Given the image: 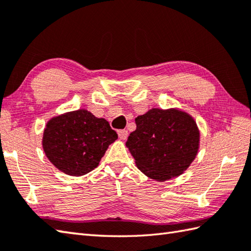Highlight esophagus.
Instances as JSON below:
<instances>
[{"label": "esophagus", "mask_w": 251, "mask_h": 251, "mask_svg": "<svg viewBox=\"0 0 251 251\" xmlns=\"http://www.w3.org/2000/svg\"><path fill=\"white\" fill-rule=\"evenodd\" d=\"M117 134H119V138L121 140H126L127 137H128V131L126 129H121L117 131Z\"/></svg>", "instance_id": "esophagus-1"}]
</instances>
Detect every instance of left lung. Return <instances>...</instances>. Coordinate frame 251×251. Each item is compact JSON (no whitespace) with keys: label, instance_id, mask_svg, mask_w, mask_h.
Returning a JSON list of instances; mask_svg holds the SVG:
<instances>
[{"label":"left lung","instance_id":"left-lung-1","mask_svg":"<svg viewBox=\"0 0 251 251\" xmlns=\"http://www.w3.org/2000/svg\"><path fill=\"white\" fill-rule=\"evenodd\" d=\"M137 128L126 147L137 167L151 179L178 177L199 151L200 131L195 121L179 110L152 109L136 117Z\"/></svg>","mask_w":251,"mask_h":251}]
</instances>
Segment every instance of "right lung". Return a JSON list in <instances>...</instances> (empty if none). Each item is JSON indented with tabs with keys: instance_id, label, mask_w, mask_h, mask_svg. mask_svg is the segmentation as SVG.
<instances>
[{
	"instance_id": "obj_1",
	"label": "right lung",
	"mask_w": 251,
	"mask_h": 251,
	"mask_svg": "<svg viewBox=\"0 0 251 251\" xmlns=\"http://www.w3.org/2000/svg\"><path fill=\"white\" fill-rule=\"evenodd\" d=\"M117 139L104 119L87 110L68 112L49 121L43 135L47 158L62 173L83 176L99 165L106 149Z\"/></svg>"
}]
</instances>
